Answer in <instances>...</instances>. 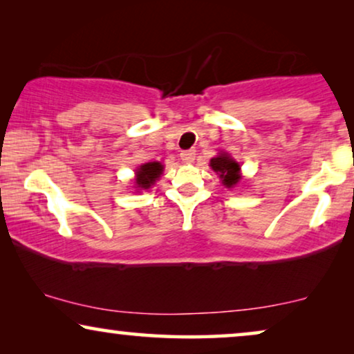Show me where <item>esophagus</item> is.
<instances>
[{
  "label": "esophagus",
  "mask_w": 354,
  "mask_h": 354,
  "mask_svg": "<svg viewBox=\"0 0 354 354\" xmlns=\"http://www.w3.org/2000/svg\"><path fill=\"white\" fill-rule=\"evenodd\" d=\"M195 156H196L195 149H187V151L180 153V159L185 164H192L193 161H195Z\"/></svg>",
  "instance_id": "esophagus-1"
}]
</instances>
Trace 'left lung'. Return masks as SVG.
Listing matches in <instances>:
<instances>
[{"mask_svg": "<svg viewBox=\"0 0 354 354\" xmlns=\"http://www.w3.org/2000/svg\"><path fill=\"white\" fill-rule=\"evenodd\" d=\"M209 166L216 174H219L222 183L227 188L235 187L241 180L240 176V164L230 156L229 153H221L219 156L212 158Z\"/></svg>", "mask_w": 354, "mask_h": 354, "instance_id": "obj_1", "label": "left lung"}]
</instances>
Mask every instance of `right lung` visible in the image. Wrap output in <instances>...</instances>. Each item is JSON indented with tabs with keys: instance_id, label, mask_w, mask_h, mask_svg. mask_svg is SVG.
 <instances>
[{
	"instance_id": "add662e5",
	"label": "right lung",
	"mask_w": 354,
	"mask_h": 354,
	"mask_svg": "<svg viewBox=\"0 0 354 354\" xmlns=\"http://www.w3.org/2000/svg\"><path fill=\"white\" fill-rule=\"evenodd\" d=\"M164 166L161 162H147L142 164L135 172V188L137 190H148L154 182L161 177Z\"/></svg>"
}]
</instances>
